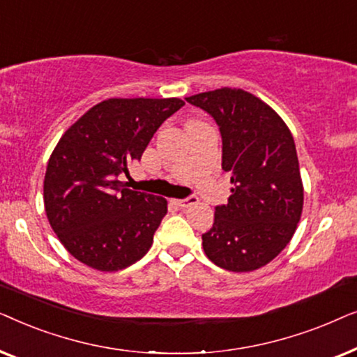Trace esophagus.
<instances>
[{
  "mask_svg": "<svg viewBox=\"0 0 357 357\" xmlns=\"http://www.w3.org/2000/svg\"><path fill=\"white\" fill-rule=\"evenodd\" d=\"M174 203L177 204V206L185 209V208L192 206V204H197L198 203V198L197 197H188V198H185V199H174Z\"/></svg>",
  "mask_w": 357,
  "mask_h": 357,
  "instance_id": "1",
  "label": "esophagus"
}]
</instances>
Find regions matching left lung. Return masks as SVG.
<instances>
[{
  "label": "left lung",
  "instance_id": "8db88e82",
  "mask_svg": "<svg viewBox=\"0 0 357 357\" xmlns=\"http://www.w3.org/2000/svg\"><path fill=\"white\" fill-rule=\"evenodd\" d=\"M216 120L227 204L216 206L203 250L214 265L245 273L265 266L289 243L304 206L299 160L284 120L257 96L221 87L187 97Z\"/></svg>",
  "mask_w": 357,
  "mask_h": 357
}]
</instances>
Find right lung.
<instances>
[{
	"mask_svg": "<svg viewBox=\"0 0 357 357\" xmlns=\"http://www.w3.org/2000/svg\"><path fill=\"white\" fill-rule=\"evenodd\" d=\"M185 102L107 99L58 141L43 180L48 222L89 268L119 271L141 260L167 213V199L126 188L120 175L141 159L155 131Z\"/></svg>",
	"mask_w": 357,
	"mask_h": 357,
	"instance_id": "obj_1",
	"label": "right lung"
}]
</instances>
